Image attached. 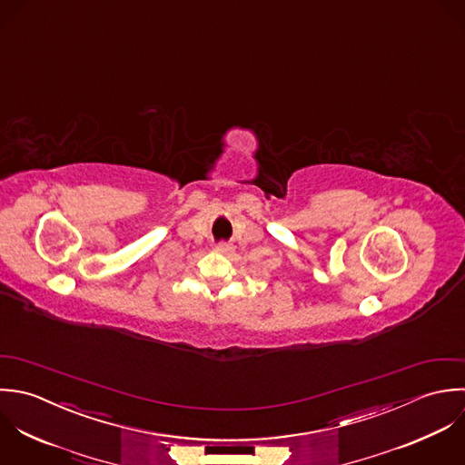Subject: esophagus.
Instances as JSON below:
<instances>
[{
  "label": "esophagus",
  "instance_id": "34e87169",
  "mask_svg": "<svg viewBox=\"0 0 465 465\" xmlns=\"http://www.w3.org/2000/svg\"><path fill=\"white\" fill-rule=\"evenodd\" d=\"M216 252H220V254H225V252H229L231 251V247L227 245V243H223V242H220V243H216Z\"/></svg>",
  "mask_w": 465,
  "mask_h": 465
}]
</instances>
